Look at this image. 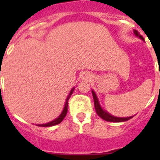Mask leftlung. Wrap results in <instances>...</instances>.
<instances>
[{"label": "left lung", "instance_id": "left-lung-1", "mask_svg": "<svg viewBox=\"0 0 160 160\" xmlns=\"http://www.w3.org/2000/svg\"><path fill=\"white\" fill-rule=\"evenodd\" d=\"M135 32V34L136 36H138V38H141L142 40H144L143 38H142L141 35H139V33L138 32V31L135 30L134 31ZM92 94H93V98H94V108H95L96 113L98 114V115L99 117H101L102 119L106 120V121H108V122H124V121H128V120L131 119L132 117H128V118H118V117H114L112 116L111 114H108L107 112L104 111L101 108L99 105V102H98V100L97 98V96H96L95 93L94 91H92Z\"/></svg>", "mask_w": 160, "mask_h": 160}]
</instances>
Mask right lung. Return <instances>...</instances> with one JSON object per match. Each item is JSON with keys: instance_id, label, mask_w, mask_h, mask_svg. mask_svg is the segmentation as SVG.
Here are the masks:
<instances>
[{"instance_id": "1", "label": "right lung", "mask_w": 160, "mask_h": 160, "mask_svg": "<svg viewBox=\"0 0 160 160\" xmlns=\"http://www.w3.org/2000/svg\"><path fill=\"white\" fill-rule=\"evenodd\" d=\"M73 89H74V88L72 89L71 91H70V94L68 95L67 99H66V104H65L64 110H63V111H62V114H61L60 115H59V117H58V118H56V119H54V120H53V121H52V122H48V123H46V124H41V125H38V126H40V127H46H46H52V126L57 125V124L60 123V122H62V121L63 119H64V118H65V117H66V114H67V111H68V101H69L70 96H71L72 93H73Z\"/></svg>"}]
</instances>
